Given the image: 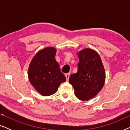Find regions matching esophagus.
<instances>
[{
  "label": "esophagus",
  "instance_id": "esophagus-1",
  "mask_svg": "<svg viewBox=\"0 0 130 130\" xmlns=\"http://www.w3.org/2000/svg\"><path fill=\"white\" fill-rule=\"evenodd\" d=\"M70 73H67V74H65V76H66V77L67 80H69V77H70Z\"/></svg>",
  "mask_w": 130,
  "mask_h": 130
}]
</instances>
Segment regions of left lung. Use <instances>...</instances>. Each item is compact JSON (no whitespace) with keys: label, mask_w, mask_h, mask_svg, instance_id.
Returning <instances> with one entry per match:
<instances>
[{"label":"left lung","mask_w":130,"mask_h":130,"mask_svg":"<svg viewBox=\"0 0 130 130\" xmlns=\"http://www.w3.org/2000/svg\"><path fill=\"white\" fill-rule=\"evenodd\" d=\"M79 61L76 73L72 74L69 83L74 94L81 101H88L100 92L105 80V73L102 60L96 51L85 48L78 53Z\"/></svg>","instance_id":"obj_1"}]
</instances>
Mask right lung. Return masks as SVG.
Instances as JSON below:
<instances>
[{"instance_id": "add662e5", "label": "right lung", "mask_w": 130, "mask_h": 130, "mask_svg": "<svg viewBox=\"0 0 130 130\" xmlns=\"http://www.w3.org/2000/svg\"><path fill=\"white\" fill-rule=\"evenodd\" d=\"M56 50L47 47L35 54L30 63L28 75L30 82L41 95L50 96L57 91L66 78L55 58Z\"/></svg>"}]
</instances>
